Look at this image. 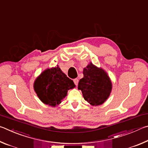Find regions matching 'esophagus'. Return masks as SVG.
<instances>
[{
	"mask_svg": "<svg viewBox=\"0 0 148 148\" xmlns=\"http://www.w3.org/2000/svg\"><path fill=\"white\" fill-rule=\"evenodd\" d=\"M73 81H74V82L75 85H76V86H77V84H78V79L75 78V79H74Z\"/></svg>",
	"mask_w": 148,
	"mask_h": 148,
	"instance_id": "1",
	"label": "esophagus"
}]
</instances>
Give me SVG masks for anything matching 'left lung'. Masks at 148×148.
<instances>
[{
	"label": "left lung",
	"instance_id": "left-lung-1",
	"mask_svg": "<svg viewBox=\"0 0 148 148\" xmlns=\"http://www.w3.org/2000/svg\"><path fill=\"white\" fill-rule=\"evenodd\" d=\"M84 77L78 83L84 99L92 106H99L106 101L112 89V83L107 72L90 62L84 69Z\"/></svg>",
	"mask_w": 148,
	"mask_h": 148
}]
</instances>
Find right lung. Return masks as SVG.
<instances>
[{"mask_svg":"<svg viewBox=\"0 0 148 148\" xmlns=\"http://www.w3.org/2000/svg\"><path fill=\"white\" fill-rule=\"evenodd\" d=\"M33 87L37 96L44 104L56 107L61 103L69 90L76 86L57 65L44 70L35 79Z\"/></svg>","mask_w":148,"mask_h":148,"instance_id":"obj_1","label":"right lung"}]
</instances>
